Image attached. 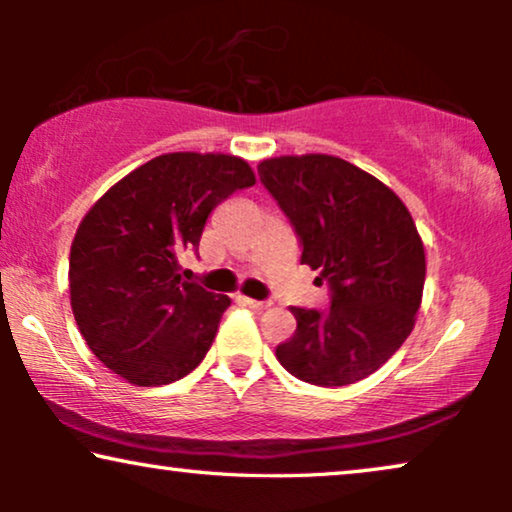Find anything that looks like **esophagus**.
<instances>
[{"label": "esophagus", "instance_id": "obj_1", "mask_svg": "<svg viewBox=\"0 0 512 512\" xmlns=\"http://www.w3.org/2000/svg\"><path fill=\"white\" fill-rule=\"evenodd\" d=\"M237 300H240L242 305L251 307V310H265V307H270L268 300H254V298H247V296H237Z\"/></svg>", "mask_w": 512, "mask_h": 512}]
</instances>
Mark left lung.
Listing matches in <instances>:
<instances>
[{
  "mask_svg": "<svg viewBox=\"0 0 512 512\" xmlns=\"http://www.w3.org/2000/svg\"><path fill=\"white\" fill-rule=\"evenodd\" d=\"M258 177L298 237L300 263L328 284L326 310L291 307L298 326L277 359L298 380L345 387L387 363L415 326L426 261L398 195L347 160H263Z\"/></svg>",
  "mask_w": 512,
  "mask_h": 512,
  "instance_id": "left-lung-1",
  "label": "left lung"
}]
</instances>
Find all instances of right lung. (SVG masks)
Segmentation results:
<instances>
[{
	"mask_svg": "<svg viewBox=\"0 0 512 512\" xmlns=\"http://www.w3.org/2000/svg\"><path fill=\"white\" fill-rule=\"evenodd\" d=\"M256 177L242 158L165 153L111 186L83 216L69 254L74 319L93 354L139 387L177 382L212 347L230 298L186 282L216 205Z\"/></svg>",
	"mask_w": 512,
	"mask_h": 512,
	"instance_id": "right-lung-1",
	"label": "right lung"
}]
</instances>
